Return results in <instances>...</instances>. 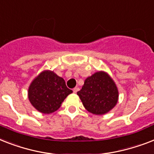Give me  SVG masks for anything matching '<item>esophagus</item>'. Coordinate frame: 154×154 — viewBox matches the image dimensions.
Returning a JSON list of instances; mask_svg holds the SVG:
<instances>
[{
	"mask_svg": "<svg viewBox=\"0 0 154 154\" xmlns=\"http://www.w3.org/2000/svg\"><path fill=\"white\" fill-rule=\"evenodd\" d=\"M79 91V87H75L73 89V92H74V93H77V92H78Z\"/></svg>",
	"mask_w": 154,
	"mask_h": 154,
	"instance_id": "esophagus-1",
	"label": "esophagus"
}]
</instances>
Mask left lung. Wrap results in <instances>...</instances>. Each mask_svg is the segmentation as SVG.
<instances>
[{"label": "left lung", "instance_id": "obj_1", "mask_svg": "<svg viewBox=\"0 0 154 154\" xmlns=\"http://www.w3.org/2000/svg\"><path fill=\"white\" fill-rule=\"evenodd\" d=\"M86 110L96 115L110 111L118 103L119 91L107 74L99 71L85 80L77 92Z\"/></svg>", "mask_w": 154, "mask_h": 154}]
</instances>
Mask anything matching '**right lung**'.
Segmentation results:
<instances>
[{
    "label": "right lung",
    "instance_id": "obj_1",
    "mask_svg": "<svg viewBox=\"0 0 154 154\" xmlns=\"http://www.w3.org/2000/svg\"><path fill=\"white\" fill-rule=\"evenodd\" d=\"M72 93L64 79L53 71H45L33 80L28 89L32 105L44 114H51L61 106L66 97Z\"/></svg>",
    "mask_w": 154,
    "mask_h": 154
}]
</instances>
